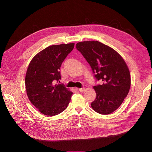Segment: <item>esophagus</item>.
<instances>
[{
    "label": "esophagus",
    "mask_w": 152,
    "mask_h": 152,
    "mask_svg": "<svg viewBox=\"0 0 152 152\" xmlns=\"http://www.w3.org/2000/svg\"><path fill=\"white\" fill-rule=\"evenodd\" d=\"M84 90H85L84 87H81V88H79V92H83Z\"/></svg>",
    "instance_id": "1"
}]
</instances>
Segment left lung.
Wrapping results in <instances>:
<instances>
[{"mask_svg":"<svg viewBox=\"0 0 152 152\" xmlns=\"http://www.w3.org/2000/svg\"><path fill=\"white\" fill-rule=\"evenodd\" d=\"M91 66L96 81L94 86L96 98L91 103L92 109L102 115L113 113L121 105L131 86L127 66L118 52L99 41H84L76 45Z\"/></svg>","mask_w":152,"mask_h":152,"instance_id":"8db88e82","label":"left lung"}]
</instances>
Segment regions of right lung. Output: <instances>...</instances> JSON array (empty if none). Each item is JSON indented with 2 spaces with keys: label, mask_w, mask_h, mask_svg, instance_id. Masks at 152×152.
<instances>
[{
  "label": "right lung",
  "mask_w": 152,
  "mask_h": 152,
  "mask_svg": "<svg viewBox=\"0 0 152 152\" xmlns=\"http://www.w3.org/2000/svg\"><path fill=\"white\" fill-rule=\"evenodd\" d=\"M74 46V43L49 46L36 55L29 63L25 77L27 95L45 115L60 114L70 102L73 93L58 82L61 64Z\"/></svg>",
  "instance_id": "add662e5"
}]
</instances>
